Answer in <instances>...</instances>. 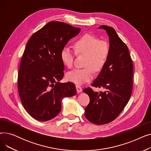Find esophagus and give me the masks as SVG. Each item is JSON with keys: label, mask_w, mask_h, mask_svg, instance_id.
Returning <instances> with one entry per match:
<instances>
[{"label": "esophagus", "mask_w": 151, "mask_h": 151, "mask_svg": "<svg viewBox=\"0 0 151 151\" xmlns=\"http://www.w3.org/2000/svg\"><path fill=\"white\" fill-rule=\"evenodd\" d=\"M76 91L78 93H80L82 91V88L81 86H78V85H76Z\"/></svg>", "instance_id": "34e87169"}]
</instances>
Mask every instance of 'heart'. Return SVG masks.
I'll use <instances>...</instances> for the list:
<instances>
[{
  "instance_id": "heart-1",
  "label": "heart",
  "mask_w": 151,
  "mask_h": 151,
  "mask_svg": "<svg viewBox=\"0 0 151 151\" xmlns=\"http://www.w3.org/2000/svg\"><path fill=\"white\" fill-rule=\"evenodd\" d=\"M77 55H86L84 68H75L67 73V80L77 84H82L93 78L94 71H100L108 60L110 52L108 43L93 35L85 34L79 38L74 43ZM75 54L73 50L65 46L60 53L62 62L65 66L71 68L73 64Z\"/></svg>"
}]
</instances>
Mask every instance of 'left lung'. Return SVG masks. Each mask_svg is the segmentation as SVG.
<instances>
[{
  "instance_id": "obj_1",
  "label": "left lung",
  "mask_w": 151,
  "mask_h": 151,
  "mask_svg": "<svg viewBox=\"0 0 151 151\" xmlns=\"http://www.w3.org/2000/svg\"><path fill=\"white\" fill-rule=\"evenodd\" d=\"M99 28L106 31L110 52L106 64L91 86L105 91L84 89L90 98L84 116L94 124L104 125L116 119L128 104L133 88V65L127 46L114 28L104 25Z\"/></svg>"
}]
</instances>
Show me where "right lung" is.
<instances>
[{
  "label": "right lung",
  "mask_w": 151,
  "mask_h": 151,
  "mask_svg": "<svg viewBox=\"0 0 151 151\" xmlns=\"http://www.w3.org/2000/svg\"><path fill=\"white\" fill-rule=\"evenodd\" d=\"M80 30L65 22L50 21L26 44L18 71V92L24 108L37 121L55 117L61 110L62 99L76 93L73 83L59 81L64 75L61 51Z\"/></svg>",
  "instance_id": "1"
}]
</instances>
